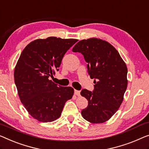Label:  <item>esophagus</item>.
Returning <instances> with one entry per match:
<instances>
[{"label": "esophagus", "instance_id": "34e87169", "mask_svg": "<svg viewBox=\"0 0 149 149\" xmlns=\"http://www.w3.org/2000/svg\"><path fill=\"white\" fill-rule=\"evenodd\" d=\"M74 94L76 95L77 96H80V91H78V90H74Z\"/></svg>", "mask_w": 149, "mask_h": 149}]
</instances>
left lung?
<instances>
[{
  "instance_id": "1",
  "label": "left lung",
  "mask_w": 149,
  "mask_h": 149,
  "mask_svg": "<svg viewBox=\"0 0 149 149\" xmlns=\"http://www.w3.org/2000/svg\"><path fill=\"white\" fill-rule=\"evenodd\" d=\"M87 62L88 73L94 79V90L83 89L81 95L88 101L81 111L84 119L100 124L110 119L118 110L127 89L126 65L116 49L106 41L97 38L83 40L72 48Z\"/></svg>"
}]
</instances>
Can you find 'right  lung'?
I'll list each match as a JSON object with an SVG mask.
<instances>
[{"instance_id":"add662e5","label":"right lung","mask_w":149,"mask_h":149,"mask_svg":"<svg viewBox=\"0 0 149 149\" xmlns=\"http://www.w3.org/2000/svg\"><path fill=\"white\" fill-rule=\"evenodd\" d=\"M75 39L49 37L29 43L21 52L14 72L20 100L32 117L42 122L54 121L61 115L74 89L50 80L58 71L64 55Z\"/></svg>"}]
</instances>
